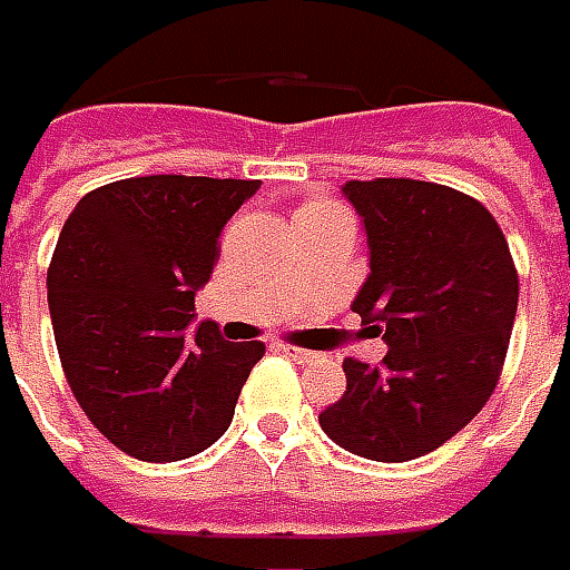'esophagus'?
<instances>
[{
  "mask_svg": "<svg viewBox=\"0 0 570 570\" xmlns=\"http://www.w3.org/2000/svg\"><path fill=\"white\" fill-rule=\"evenodd\" d=\"M281 352H286L289 358H296L299 365H317V362H324V355H321V352L299 350V346H289V343H281Z\"/></svg>",
  "mask_w": 570,
  "mask_h": 570,
  "instance_id": "1",
  "label": "esophagus"
}]
</instances>
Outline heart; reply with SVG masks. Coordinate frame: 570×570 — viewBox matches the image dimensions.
Returning a JSON list of instances; mask_svg holds the SVG:
<instances>
[{
  "instance_id": "heart-1",
  "label": "heart",
  "mask_w": 570,
  "mask_h": 570,
  "mask_svg": "<svg viewBox=\"0 0 570 570\" xmlns=\"http://www.w3.org/2000/svg\"><path fill=\"white\" fill-rule=\"evenodd\" d=\"M336 212H340V205L327 203V199H312L302 205L299 218H324V215H336Z\"/></svg>"
}]
</instances>
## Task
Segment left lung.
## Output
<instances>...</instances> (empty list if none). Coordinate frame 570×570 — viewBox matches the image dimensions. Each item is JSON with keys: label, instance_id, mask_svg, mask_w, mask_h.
Masks as SVG:
<instances>
[{"label": "left lung", "instance_id": "1", "mask_svg": "<svg viewBox=\"0 0 570 570\" xmlns=\"http://www.w3.org/2000/svg\"><path fill=\"white\" fill-rule=\"evenodd\" d=\"M371 274L352 302L390 346L381 365L346 358V393L317 421L371 462H412L462 431L505 362L518 271L497 218L443 184L350 180Z\"/></svg>", "mask_w": 570, "mask_h": 570}]
</instances>
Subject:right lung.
I'll list each match as a JSON object with an SVG mask.
<instances>
[{
  "instance_id": "1",
  "label": "right lung",
  "mask_w": 570,
  "mask_h": 570,
  "mask_svg": "<svg viewBox=\"0 0 570 570\" xmlns=\"http://www.w3.org/2000/svg\"><path fill=\"white\" fill-rule=\"evenodd\" d=\"M258 180L153 174L87 193L46 274L65 377L96 431L139 462H180L234 421L265 346L196 321L224 224Z\"/></svg>"
}]
</instances>
